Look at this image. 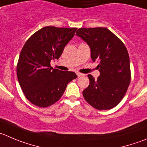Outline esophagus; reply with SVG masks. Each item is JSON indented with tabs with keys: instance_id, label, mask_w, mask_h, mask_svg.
Listing matches in <instances>:
<instances>
[{
	"instance_id": "obj_1",
	"label": "esophagus",
	"mask_w": 147,
	"mask_h": 147,
	"mask_svg": "<svg viewBox=\"0 0 147 147\" xmlns=\"http://www.w3.org/2000/svg\"><path fill=\"white\" fill-rule=\"evenodd\" d=\"M76 75H77V76L78 77H80V76H83V74H81V73H79V72H77L76 73Z\"/></svg>"
}]
</instances>
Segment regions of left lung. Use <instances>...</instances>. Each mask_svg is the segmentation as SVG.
Here are the masks:
<instances>
[{"label": "left lung", "mask_w": 147, "mask_h": 147, "mask_svg": "<svg viewBox=\"0 0 147 147\" xmlns=\"http://www.w3.org/2000/svg\"><path fill=\"white\" fill-rule=\"evenodd\" d=\"M76 34L89 45L91 58L98 63L100 73L97 79L88 75L89 85L83 91L85 100L97 110L113 108L124 97L131 82L126 47L107 28H80Z\"/></svg>", "instance_id": "obj_1"}]
</instances>
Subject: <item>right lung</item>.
<instances>
[{
    "instance_id": "obj_1",
    "label": "right lung",
    "mask_w": 147,
    "mask_h": 147,
    "mask_svg": "<svg viewBox=\"0 0 147 147\" xmlns=\"http://www.w3.org/2000/svg\"><path fill=\"white\" fill-rule=\"evenodd\" d=\"M76 29L45 26L24 45L16 68L17 78L25 97L34 105H53L62 97L67 84L77 78L74 72L50 66V61L60 58Z\"/></svg>"
}]
</instances>
